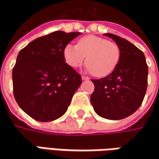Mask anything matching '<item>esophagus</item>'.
<instances>
[{"label":"esophagus","instance_id":"obj_1","mask_svg":"<svg viewBox=\"0 0 159 159\" xmlns=\"http://www.w3.org/2000/svg\"><path fill=\"white\" fill-rule=\"evenodd\" d=\"M82 79H83V81H84V80H89V77L86 76H82Z\"/></svg>","mask_w":159,"mask_h":159}]
</instances>
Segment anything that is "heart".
Wrapping results in <instances>:
<instances>
[{
  "label": "heart",
  "mask_w": 159,
  "mask_h": 159,
  "mask_svg": "<svg viewBox=\"0 0 159 159\" xmlns=\"http://www.w3.org/2000/svg\"><path fill=\"white\" fill-rule=\"evenodd\" d=\"M63 55L66 62L72 68L81 66L87 56V70L96 76H106L117 67L120 48L115 42L91 35L81 38L76 46L66 45Z\"/></svg>",
  "instance_id": "obj_1"
}]
</instances>
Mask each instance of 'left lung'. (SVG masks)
<instances>
[{
	"mask_svg": "<svg viewBox=\"0 0 159 159\" xmlns=\"http://www.w3.org/2000/svg\"><path fill=\"white\" fill-rule=\"evenodd\" d=\"M120 48L117 67L110 75L93 80L94 91L90 97L93 110L100 117L120 120L136 111L147 92L148 66L142 51L122 37L106 33Z\"/></svg>",
	"mask_w": 159,
	"mask_h": 159,
	"instance_id": "left-lung-1",
	"label": "left lung"
}]
</instances>
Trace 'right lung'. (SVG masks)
I'll list each match as a JSON object with an SVG mask.
<instances>
[{"label": "right lung", "mask_w": 159, "mask_h": 159, "mask_svg": "<svg viewBox=\"0 0 159 159\" xmlns=\"http://www.w3.org/2000/svg\"><path fill=\"white\" fill-rule=\"evenodd\" d=\"M81 32L55 31L30 42L12 70L13 94L33 119L49 122L66 113L82 77L66 63L63 51Z\"/></svg>", "instance_id": "obj_1"}]
</instances>
